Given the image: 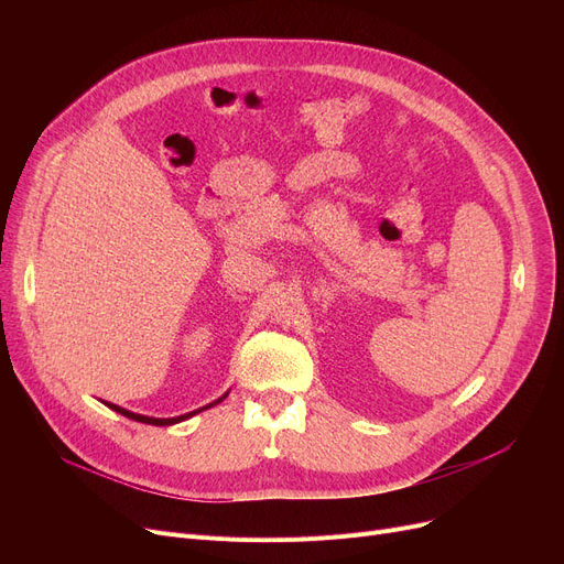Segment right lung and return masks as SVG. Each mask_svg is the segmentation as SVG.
<instances>
[{"instance_id":"1","label":"right lung","mask_w":564,"mask_h":564,"mask_svg":"<svg viewBox=\"0 0 564 564\" xmlns=\"http://www.w3.org/2000/svg\"><path fill=\"white\" fill-rule=\"evenodd\" d=\"M228 395V393H226ZM224 395V398H226ZM224 398H219L217 402H221ZM217 402H213V404H207V406H200V409H196V411H189V413H185V416H177V419H151V416H141V413H134V411H128V409H123V406H118V404H111V402H105L109 409H113V411H118L121 413V416H126V419H132V421H137V423H145V425H173V423H181V421H187V419H192L194 413H198V411H203V409H210V406H215Z\"/></svg>"}]
</instances>
